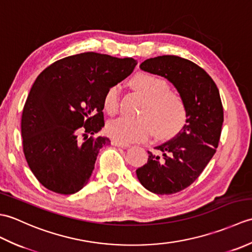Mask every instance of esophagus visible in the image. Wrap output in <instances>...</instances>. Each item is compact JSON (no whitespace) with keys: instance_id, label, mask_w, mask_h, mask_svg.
Instances as JSON below:
<instances>
[{"instance_id":"34e87169","label":"esophagus","mask_w":252,"mask_h":252,"mask_svg":"<svg viewBox=\"0 0 252 252\" xmlns=\"http://www.w3.org/2000/svg\"><path fill=\"white\" fill-rule=\"evenodd\" d=\"M111 144L114 146H119V147H129L130 146L127 143H123L121 141H118V140H116V138H114V140H111Z\"/></svg>"}]
</instances>
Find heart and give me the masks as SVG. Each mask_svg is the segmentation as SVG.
<instances>
[{"mask_svg": "<svg viewBox=\"0 0 252 252\" xmlns=\"http://www.w3.org/2000/svg\"><path fill=\"white\" fill-rule=\"evenodd\" d=\"M132 88L146 98L140 118L120 117L107 126V133L123 143L142 142L153 135L169 140L183 129L187 120L186 103L178 91L170 90L164 79L140 72L130 81ZM120 88L114 84L106 90L103 98L105 110L115 115L119 108Z\"/></svg>", "mask_w": 252, "mask_h": 252, "instance_id": "b5f03b06", "label": "heart"}]
</instances>
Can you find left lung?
<instances>
[{"mask_svg": "<svg viewBox=\"0 0 252 252\" xmlns=\"http://www.w3.org/2000/svg\"><path fill=\"white\" fill-rule=\"evenodd\" d=\"M140 67L168 79L186 103L183 129L155 147L162 155L148 152L147 163L136 170L137 179L149 191L175 194L194 183L217 152L224 120L220 93L201 67L180 56L149 58Z\"/></svg>", "mask_w": 252, "mask_h": 252, "instance_id": "8db88e82", "label": "left lung"}]
</instances>
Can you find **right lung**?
<instances>
[{"instance_id":"add662e5","label":"right lung","mask_w":252,"mask_h":252,"mask_svg":"<svg viewBox=\"0 0 252 252\" xmlns=\"http://www.w3.org/2000/svg\"><path fill=\"white\" fill-rule=\"evenodd\" d=\"M136 63L88 52L62 58L37 76L24 106L21 136L27 163L45 189L70 195L87 185L99 149L110 144L93 136L105 126L104 94Z\"/></svg>"}]
</instances>
